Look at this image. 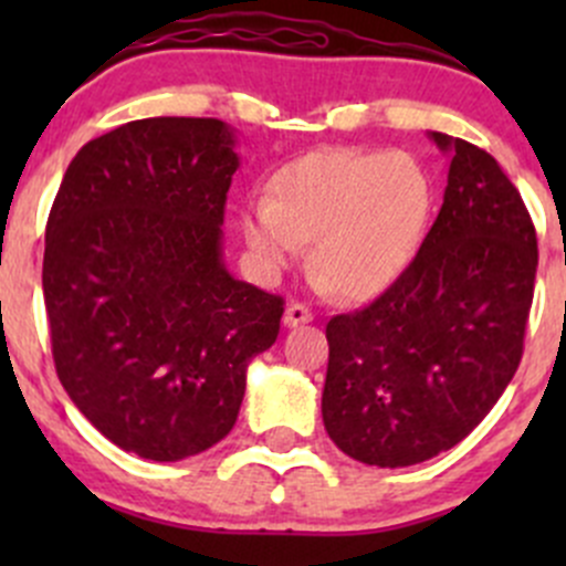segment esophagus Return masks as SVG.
Returning a JSON list of instances; mask_svg holds the SVG:
<instances>
[{"label":"esophagus","mask_w":566,"mask_h":566,"mask_svg":"<svg viewBox=\"0 0 566 566\" xmlns=\"http://www.w3.org/2000/svg\"><path fill=\"white\" fill-rule=\"evenodd\" d=\"M312 310L304 304H290L287 310H284V325L287 328H295V325H304V323H312Z\"/></svg>","instance_id":"obj_1"}]
</instances>
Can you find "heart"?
Instances as JSON below:
<instances>
[{"mask_svg": "<svg viewBox=\"0 0 566 566\" xmlns=\"http://www.w3.org/2000/svg\"><path fill=\"white\" fill-rule=\"evenodd\" d=\"M436 202L430 169L408 150L328 147L273 175L265 202L243 210V238L271 271L310 244V273L345 301H367L419 251Z\"/></svg>", "mask_w": 566, "mask_h": 566, "instance_id": "heart-1", "label": "heart"}]
</instances>
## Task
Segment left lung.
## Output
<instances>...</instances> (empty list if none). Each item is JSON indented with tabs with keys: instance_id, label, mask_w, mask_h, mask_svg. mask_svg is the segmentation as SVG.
<instances>
[{
	"instance_id": "1",
	"label": "left lung",
	"mask_w": 566,
	"mask_h": 566,
	"mask_svg": "<svg viewBox=\"0 0 566 566\" xmlns=\"http://www.w3.org/2000/svg\"><path fill=\"white\" fill-rule=\"evenodd\" d=\"M452 153L441 213L397 282L325 325L323 421L347 458L424 462L490 413L523 358L536 230L521 191L482 147Z\"/></svg>"
}]
</instances>
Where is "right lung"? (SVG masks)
<instances>
[{"label": "right lung", "mask_w": 566, "mask_h": 566, "mask_svg": "<svg viewBox=\"0 0 566 566\" xmlns=\"http://www.w3.org/2000/svg\"><path fill=\"white\" fill-rule=\"evenodd\" d=\"M235 136L147 117L87 142L45 224L43 298L60 384L114 447L175 462L235 427L282 295L221 260Z\"/></svg>", "instance_id": "1"}]
</instances>
